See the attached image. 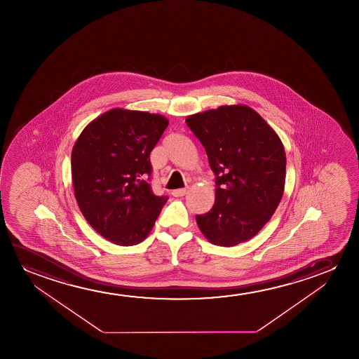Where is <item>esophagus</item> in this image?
<instances>
[{
    "label": "esophagus",
    "instance_id": "34e87169",
    "mask_svg": "<svg viewBox=\"0 0 359 359\" xmlns=\"http://www.w3.org/2000/svg\"><path fill=\"white\" fill-rule=\"evenodd\" d=\"M187 192V189H177V190H172V195L174 197H182L185 196Z\"/></svg>",
    "mask_w": 359,
    "mask_h": 359
}]
</instances>
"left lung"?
I'll use <instances>...</instances> for the list:
<instances>
[{
	"label": "left lung",
	"instance_id": "8db88e82",
	"mask_svg": "<svg viewBox=\"0 0 359 359\" xmlns=\"http://www.w3.org/2000/svg\"><path fill=\"white\" fill-rule=\"evenodd\" d=\"M206 149L216 201L196 216L212 244L250 241L270 221L285 191V152L275 130L248 105H222L185 120Z\"/></svg>",
	"mask_w": 359,
	"mask_h": 359
}]
</instances>
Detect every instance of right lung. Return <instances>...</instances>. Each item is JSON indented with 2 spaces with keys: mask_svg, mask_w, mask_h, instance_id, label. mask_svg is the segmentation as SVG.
<instances>
[{
  "mask_svg": "<svg viewBox=\"0 0 359 359\" xmlns=\"http://www.w3.org/2000/svg\"><path fill=\"white\" fill-rule=\"evenodd\" d=\"M167 118L111 109L94 118L72 148L74 197L94 231L116 245H137L152 231L168 196L149 185V154Z\"/></svg>",
  "mask_w": 359,
  "mask_h": 359,
  "instance_id": "add662e5",
  "label": "right lung"
}]
</instances>
